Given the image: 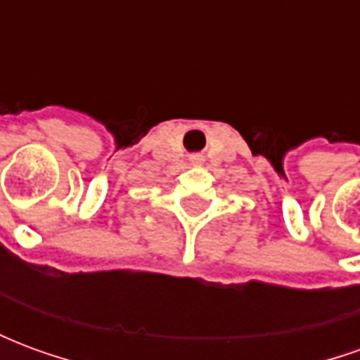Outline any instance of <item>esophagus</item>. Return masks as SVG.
<instances>
[{
  "label": "esophagus",
  "instance_id": "34e87169",
  "mask_svg": "<svg viewBox=\"0 0 360 360\" xmlns=\"http://www.w3.org/2000/svg\"><path fill=\"white\" fill-rule=\"evenodd\" d=\"M191 162H195V164H198V162H202V156H198V154H196V156L191 158Z\"/></svg>",
  "mask_w": 360,
  "mask_h": 360
}]
</instances>
